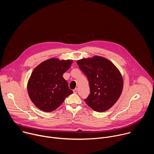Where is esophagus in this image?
Masks as SVG:
<instances>
[{
	"label": "esophagus",
	"instance_id": "obj_1",
	"mask_svg": "<svg viewBox=\"0 0 154 154\" xmlns=\"http://www.w3.org/2000/svg\"><path fill=\"white\" fill-rule=\"evenodd\" d=\"M77 91H78V89H77V88H75V89H74V90H73V92H74V93H77Z\"/></svg>",
	"mask_w": 154,
	"mask_h": 154
}]
</instances>
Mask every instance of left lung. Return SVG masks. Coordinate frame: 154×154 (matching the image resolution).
<instances>
[{"label":"left lung","mask_w":154,"mask_h":154,"mask_svg":"<svg viewBox=\"0 0 154 154\" xmlns=\"http://www.w3.org/2000/svg\"><path fill=\"white\" fill-rule=\"evenodd\" d=\"M89 82L90 94L85 100L93 110L103 112L118 101L123 90V78L116 66L108 59L94 56L77 61Z\"/></svg>","instance_id":"1"}]
</instances>
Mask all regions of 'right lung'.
I'll return each instance as SVG.
<instances>
[{"instance_id": "right-lung-1", "label": "right lung", "mask_w": 154, "mask_h": 154, "mask_svg": "<svg viewBox=\"0 0 154 154\" xmlns=\"http://www.w3.org/2000/svg\"><path fill=\"white\" fill-rule=\"evenodd\" d=\"M72 61L52 58L41 63L33 71L27 91L32 102L41 111H54L73 93L63 77Z\"/></svg>"}]
</instances>
